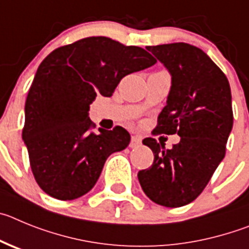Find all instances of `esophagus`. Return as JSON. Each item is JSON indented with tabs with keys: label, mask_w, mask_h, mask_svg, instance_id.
<instances>
[{
	"label": "esophagus",
	"mask_w": 249,
	"mask_h": 249,
	"mask_svg": "<svg viewBox=\"0 0 249 249\" xmlns=\"http://www.w3.org/2000/svg\"><path fill=\"white\" fill-rule=\"evenodd\" d=\"M141 145V138L140 136L135 135L131 138V141H130L129 146L131 147V149H135V147H139Z\"/></svg>",
	"instance_id": "obj_1"
}]
</instances>
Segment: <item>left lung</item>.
Returning a JSON list of instances; mask_svg holds the SVG:
<instances>
[{"label":"left lung","mask_w":249,"mask_h":249,"mask_svg":"<svg viewBox=\"0 0 249 249\" xmlns=\"http://www.w3.org/2000/svg\"><path fill=\"white\" fill-rule=\"evenodd\" d=\"M171 75L166 105L155 131L178 134L172 149L155 139L142 144L154 152V163L138 174L150 200L165 207H181L203 191L223 160L233 126L232 95L223 71L202 49L187 43L146 47Z\"/></svg>","instance_id":"left-lung-1"}]
</instances>
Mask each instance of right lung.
<instances>
[{"label": "right lung", "instance_id": "add662e5", "mask_svg": "<svg viewBox=\"0 0 249 249\" xmlns=\"http://www.w3.org/2000/svg\"><path fill=\"white\" fill-rule=\"evenodd\" d=\"M140 47L108 37H88L54 49L39 64L26 107L22 139L42 190L58 200H74L97 183L109 156L129 145L122 126L91 131L89 105L111 97L122 78L154 66Z\"/></svg>", "mask_w": 249, "mask_h": 249}]
</instances>
